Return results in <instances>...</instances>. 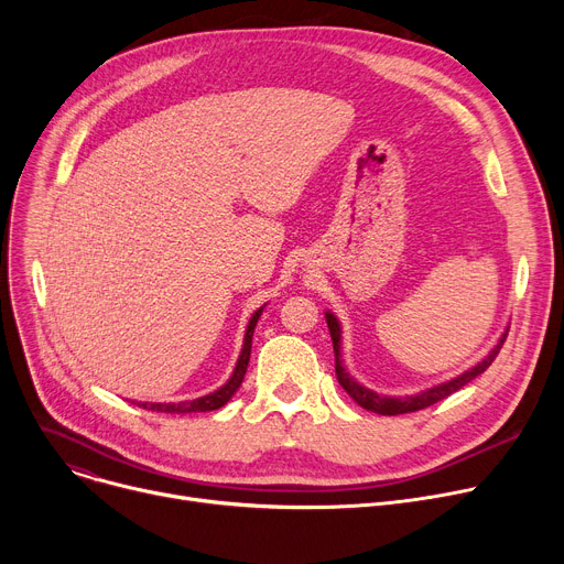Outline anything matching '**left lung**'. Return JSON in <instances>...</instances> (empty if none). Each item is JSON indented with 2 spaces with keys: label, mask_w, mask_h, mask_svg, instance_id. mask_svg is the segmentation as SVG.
I'll list each match as a JSON object with an SVG mask.
<instances>
[{
  "label": "left lung",
  "mask_w": 564,
  "mask_h": 564,
  "mask_svg": "<svg viewBox=\"0 0 564 564\" xmlns=\"http://www.w3.org/2000/svg\"><path fill=\"white\" fill-rule=\"evenodd\" d=\"M324 317H327V327H329V334H332V340H334V354H336V377H338V383L347 391V395L357 402L359 406L372 411V413H379V416H400V413H411V411H421L443 398H448L451 393L459 391L462 387H466V383L470 379H476L478 375H482L491 364L494 359L498 357V351L502 347V343H506L508 334H502L498 345L487 354V357L478 364L468 368L466 372L457 375L455 379L451 381H443L438 383V387H432V389H425L416 395H402V398H393V395H379L366 387H361V383L354 379L345 368H343V359H340V322L334 313H324Z\"/></svg>",
  "instance_id": "8db88e82"
}]
</instances>
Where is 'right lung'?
I'll use <instances>...</instances> for the list:
<instances>
[{
	"label": "right lung",
	"instance_id": "1",
	"mask_svg": "<svg viewBox=\"0 0 564 564\" xmlns=\"http://www.w3.org/2000/svg\"><path fill=\"white\" fill-rule=\"evenodd\" d=\"M262 308L264 306H260L251 315V319L247 324V334H245V345H242V351H240V359H237L230 379L224 383L221 389H217L215 393H207L203 398H196V400H185V402H132V404L143 406L148 411H162V413H198V411H215V409L224 406L235 395V391L240 389V383L245 379L249 357H251V338H253V329H256Z\"/></svg>",
	"mask_w": 564,
	"mask_h": 564
}]
</instances>
